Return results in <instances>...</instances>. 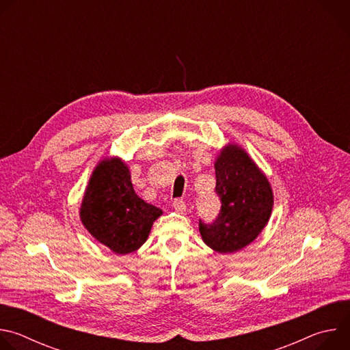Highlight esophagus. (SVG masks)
<instances>
[{"label": "esophagus", "instance_id": "34e87169", "mask_svg": "<svg viewBox=\"0 0 350 350\" xmlns=\"http://www.w3.org/2000/svg\"><path fill=\"white\" fill-rule=\"evenodd\" d=\"M173 208L177 213H184L187 211V205L185 202L183 201V199H174L173 201Z\"/></svg>", "mask_w": 350, "mask_h": 350}]
</instances>
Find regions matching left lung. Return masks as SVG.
<instances>
[{"label": "left lung", "instance_id": "obj_1", "mask_svg": "<svg viewBox=\"0 0 350 350\" xmlns=\"http://www.w3.org/2000/svg\"><path fill=\"white\" fill-rule=\"evenodd\" d=\"M215 170L221 209L212 224L199 221V232L213 251L227 255L252 243L265 230L274 193L266 174L238 144L220 149Z\"/></svg>", "mask_w": 350, "mask_h": 350}]
</instances>
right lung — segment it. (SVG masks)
<instances>
[{
  "label": "right lung",
  "instance_id": "obj_1",
  "mask_svg": "<svg viewBox=\"0 0 350 350\" xmlns=\"http://www.w3.org/2000/svg\"><path fill=\"white\" fill-rule=\"evenodd\" d=\"M162 209L146 204L131 183L130 169L119 157L96 163L80 206L84 228L118 255H127L144 245Z\"/></svg>",
  "mask_w": 350,
  "mask_h": 350
}]
</instances>
